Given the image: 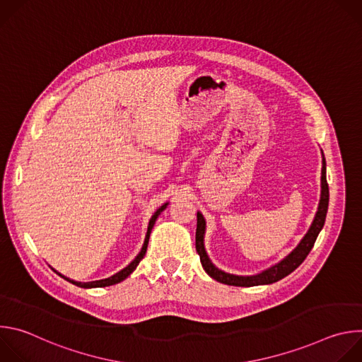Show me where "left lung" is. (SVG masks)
Masks as SVG:
<instances>
[{
	"label": "left lung",
	"mask_w": 362,
	"mask_h": 362,
	"mask_svg": "<svg viewBox=\"0 0 362 362\" xmlns=\"http://www.w3.org/2000/svg\"><path fill=\"white\" fill-rule=\"evenodd\" d=\"M321 200L318 206V212L315 215V219L303 236V239L299 242V245L282 259L279 264L274 265L272 268L264 271L262 274H257L253 276H236L226 274L221 269H218L206 255L204 246H203V235H204V219L200 212H197V225H196V250L200 256V262L204 269V272L208 274L211 278L221 284L232 285V286H256V285H268L274 284L285 276H288L291 272H293L308 256V253L311 252L314 247V243L324 228L325 218H327V211H328V202H329V189L327 183V163L325 158H322V176H321Z\"/></svg>",
	"instance_id": "1"
}]
</instances>
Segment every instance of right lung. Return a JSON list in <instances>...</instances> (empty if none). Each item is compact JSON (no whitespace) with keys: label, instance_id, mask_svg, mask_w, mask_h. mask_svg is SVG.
Here are the masks:
<instances>
[{"label":"right lung","instance_id":"obj_1","mask_svg":"<svg viewBox=\"0 0 362 362\" xmlns=\"http://www.w3.org/2000/svg\"><path fill=\"white\" fill-rule=\"evenodd\" d=\"M168 204V203H166ZM166 204H163L162 208L154 214L153 216H151V219H150V222H148V228H147V233H146V239H144V243H143V247H141V250H140V253L134 257V261L129 265V267H126L124 269H122L120 272H117L116 275H113V276H110V278H107V279H101V281H93V282H76V281H71V279H69V278H66V276H63V275H60V276H63L66 281H69V282H71V284H74V285H77V286H80V288H101V286H110V285H115V284H119V282H122L123 279H126L134 269H136V267L139 265V262L143 259L144 257V255H146V250H147V245H148V238H150V232H151V229H153V225H154V222H156V219H158V216L160 215V212L162 211H165V208H166Z\"/></svg>","mask_w":362,"mask_h":362}]
</instances>
